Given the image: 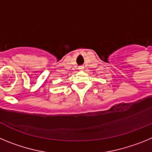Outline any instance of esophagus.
I'll return each instance as SVG.
<instances>
[{
    "instance_id": "34e87169",
    "label": "esophagus",
    "mask_w": 152,
    "mask_h": 152,
    "mask_svg": "<svg viewBox=\"0 0 152 152\" xmlns=\"http://www.w3.org/2000/svg\"><path fill=\"white\" fill-rule=\"evenodd\" d=\"M79 69H80V70H83V69H84V66H83V65H80V66H79Z\"/></svg>"
}]
</instances>
